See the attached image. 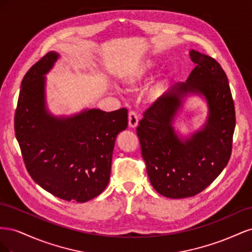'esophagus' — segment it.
<instances>
[{
	"label": "esophagus",
	"mask_w": 252,
	"mask_h": 252,
	"mask_svg": "<svg viewBox=\"0 0 252 252\" xmlns=\"http://www.w3.org/2000/svg\"><path fill=\"white\" fill-rule=\"evenodd\" d=\"M128 124L129 127L131 128H136L139 124V117L134 111H130L129 112V117H128Z\"/></svg>",
	"instance_id": "obj_1"
}]
</instances>
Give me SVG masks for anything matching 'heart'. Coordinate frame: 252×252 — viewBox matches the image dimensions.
<instances>
[{
    "label": "heart",
    "instance_id": "1",
    "mask_svg": "<svg viewBox=\"0 0 252 252\" xmlns=\"http://www.w3.org/2000/svg\"><path fill=\"white\" fill-rule=\"evenodd\" d=\"M157 62L154 59L142 58L128 63L121 72V79L126 86L135 88L146 79L149 72L156 67Z\"/></svg>",
    "mask_w": 252,
    "mask_h": 252
}]
</instances>
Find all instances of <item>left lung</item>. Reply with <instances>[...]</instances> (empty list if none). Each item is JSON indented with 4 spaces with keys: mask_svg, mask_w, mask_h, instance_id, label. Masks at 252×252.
Instances as JSON below:
<instances>
[{
    "mask_svg": "<svg viewBox=\"0 0 252 252\" xmlns=\"http://www.w3.org/2000/svg\"><path fill=\"white\" fill-rule=\"evenodd\" d=\"M196 64L186 82L177 83L145 111L136 128L152 187L170 199L193 196L207 188L228 164L235 111L225 71L215 59L190 50ZM190 95L204 97L209 114L200 131L181 139L173 123Z\"/></svg>",
    "mask_w": 252,
    "mask_h": 252,
    "instance_id": "obj_1",
    "label": "left lung"
}]
</instances>
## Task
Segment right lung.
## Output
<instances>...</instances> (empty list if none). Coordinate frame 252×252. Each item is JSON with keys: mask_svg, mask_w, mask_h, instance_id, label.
I'll list each match as a JSON object with an SVG mask.
<instances>
[{"mask_svg": "<svg viewBox=\"0 0 252 252\" xmlns=\"http://www.w3.org/2000/svg\"><path fill=\"white\" fill-rule=\"evenodd\" d=\"M60 55L48 52L25 74L14 130L30 177L65 201L87 202L108 185L117 135L128 126V111L84 109L53 116L46 106V74Z\"/></svg>", "mask_w": 252, "mask_h": 252, "instance_id": "obj_1", "label": "right lung"}]
</instances>
